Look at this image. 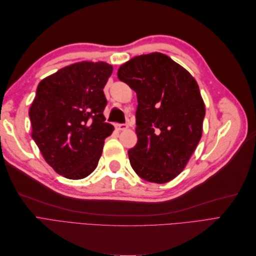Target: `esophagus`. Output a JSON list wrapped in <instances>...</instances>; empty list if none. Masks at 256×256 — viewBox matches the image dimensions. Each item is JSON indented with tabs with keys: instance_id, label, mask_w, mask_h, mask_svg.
Segmentation results:
<instances>
[{
	"instance_id": "34e87169",
	"label": "esophagus",
	"mask_w": 256,
	"mask_h": 256,
	"mask_svg": "<svg viewBox=\"0 0 256 256\" xmlns=\"http://www.w3.org/2000/svg\"><path fill=\"white\" fill-rule=\"evenodd\" d=\"M116 129L118 130H126V129H128V125L127 124H118V125H116Z\"/></svg>"
}]
</instances>
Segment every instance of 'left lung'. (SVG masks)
I'll use <instances>...</instances> for the list:
<instances>
[{
    "instance_id": "1",
    "label": "left lung",
    "mask_w": 256,
    "mask_h": 256,
    "mask_svg": "<svg viewBox=\"0 0 256 256\" xmlns=\"http://www.w3.org/2000/svg\"><path fill=\"white\" fill-rule=\"evenodd\" d=\"M118 76L138 98V142L128 150L131 166L147 182L174 180L202 138L205 104L196 79L159 52L131 58Z\"/></svg>"
}]
</instances>
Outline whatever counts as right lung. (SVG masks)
Returning a JSON list of instances; mask_svg holds the SVG:
<instances>
[{"mask_svg": "<svg viewBox=\"0 0 256 256\" xmlns=\"http://www.w3.org/2000/svg\"><path fill=\"white\" fill-rule=\"evenodd\" d=\"M112 72L104 62H79L37 86L28 111L32 138L47 164L69 180H82L94 171L104 138L114 130L104 116V88Z\"/></svg>", "mask_w": 256, "mask_h": 256, "instance_id": "add662e5", "label": "right lung"}]
</instances>
